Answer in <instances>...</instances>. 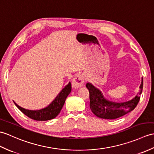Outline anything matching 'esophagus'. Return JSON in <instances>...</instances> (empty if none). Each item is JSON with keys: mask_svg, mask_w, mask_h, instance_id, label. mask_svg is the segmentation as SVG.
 <instances>
[{"mask_svg": "<svg viewBox=\"0 0 154 154\" xmlns=\"http://www.w3.org/2000/svg\"><path fill=\"white\" fill-rule=\"evenodd\" d=\"M85 82V77L83 75H77L73 79L72 81V87L75 88L81 87Z\"/></svg>", "mask_w": 154, "mask_h": 154, "instance_id": "34e87169", "label": "esophagus"}]
</instances>
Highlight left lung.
Wrapping results in <instances>:
<instances>
[{"mask_svg": "<svg viewBox=\"0 0 154 154\" xmlns=\"http://www.w3.org/2000/svg\"><path fill=\"white\" fill-rule=\"evenodd\" d=\"M86 87L90 93V108L92 113L102 119H114L131 112L137 106L142 91L143 78L138 95L131 100L123 102H112L106 99L102 92L90 83H87Z\"/></svg>", "mask_w": 154, "mask_h": 154, "instance_id": "1", "label": "left lung"}]
</instances>
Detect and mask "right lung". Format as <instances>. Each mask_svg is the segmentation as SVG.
I'll list each match as a JSON object with an SVG mask.
<instances>
[{
	"label": "right lung",
	"instance_id": "obj_1",
	"mask_svg": "<svg viewBox=\"0 0 154 154\" xmlns=\"http://www.w3.org/2000/svg\"><path fill=\"white\" fill-rule=\"evenodd\" d=\"M71 91V85L69 82L48 106L38 110L26 109L17 105L15 102H14L21 112L31 119L36 121H48L55 118L60 113Z\"/></svg>",
	"mask_w": 154,
	"mask_h": 154
}]
</instances>
